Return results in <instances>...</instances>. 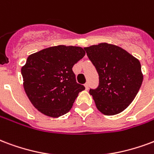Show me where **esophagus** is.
<instances>
[{
    "instance_id": "34e87169",
    "label": "esophagus",
    "mask_w": 154,
    "mask_h": 154,
    "mask_svg": "<svg viewBox=\"0 0 154 154\" xmlns=\"http://www.w3.org/2000/svg\"><path fill=\"white\" fill-rule=\"evenodd\" d=\"M84 86H85V87H86V90H88V88H89V83L88 82H86V84L84 85Z\"/></svg>"
}]
</instances>
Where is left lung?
I'll use <instances>...</instances> for the list:
<instances>
[{"mask_svg":"<svg viewBox=\"0 0 154 154\" xmlns=\"http://www.w3.org/2000/svg\"><path fill=\"white\" fill-rule=\"evenodd\" d=\"M99 74V86L91 89L96 108L103 114L120 113L136 96L143 82L140 63L118 45L100 43L85 47Z\"/></svg>","mask_w":154,"mask_h":154,"instance_id":"8db88e82","label":"left lung"}]
</instances>
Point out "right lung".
Listing matches in <instances>:
<instances>
[{"mask_svg": "<svg viewBox=\"0 0 154 154\" xmlns=\"http://www.w3.org/2000/svg\"><path fill=\"white\" fill-rule=\"evenodd\" d=\"M85 54L79 46L57 45L28 57L21 68L23 88L38 111L59 118L72 109L79 92L85 90L77 82L72 67Z\"/></svg>", "mask_w": 154, "mask_h": 154, "instance_id": "right-lung-1", "label": "right lung"}]
</instances>
